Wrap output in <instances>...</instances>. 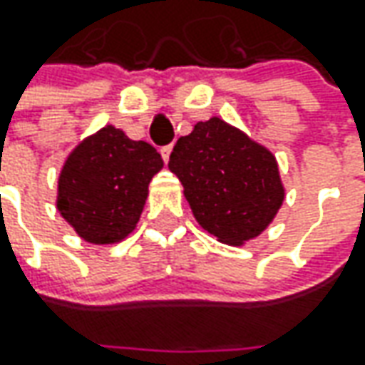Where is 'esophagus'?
<instances>
[{
    "mask_svg": "<svg viewBox=\"0 0 365 365\" xmlns=\"http://www.w3.org/2000/svg\"><path fill=\"white\" fill-rule=\"evenodd\" d=\"M170 152H173V144L160 148V154H162V158H164V162H168V158H170Z\"/></svg>",
    "mask_w": 365,
    "mask_h": 365,
    "instance_id": "1",
    "label": "esophagus"
}]
</instances>
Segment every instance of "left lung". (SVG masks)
<instances>
[{
    "mask_svg": "<svg viewBox=\"0 0 365 365\" xmlns=\"http://www.w3.org/2000/svg\"><path fill=\"white\" fill-rule=\"evenodd\" d=\"M168 168L182 182L199 225L223 244L259 235L284 201L272 152L219 118L178 138Z\"/></svg>",
    "mask_w": 365,
    "mask_h": 365,
    "instance_id": "1",
    "label": "left lung"
}]
</instances>
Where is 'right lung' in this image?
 Segmentation results:
<instances>
[{"instance_id": "obj_1", "label": "right lung", "mask_w": 365, "mask_h": 365, "mask_svg": "<svg viewBox=\"0 0 365 365\" xmlns=\"http://www.w3.org/2000/svg\"><path fill=\"white\" fill-rule=\"evenodd\" d=\"M162 164L156 148L106 125L83 140L64 162L56 209L85 242H121L133 232L148 185Z\"/></svg>"}]
</instances>
